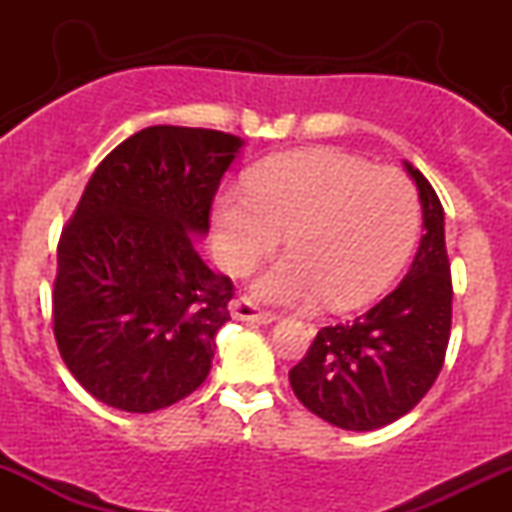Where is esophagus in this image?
<instances>
[{
  "label": "esophagus",
  "mask_w": 512,
  "mask_h": 512,
  "mask_svg": "<svg viewBox=\"0 0 512 512\" xmlns=\"http://www.w3.org/2000/svg\"><path fill=\"white\" fill-rule=\"evenodd\" d=\"M228 310H231V315L236 320H248L255 322V325H272L276 320L272 313H264L257 305H252L248 298H236V301H231V305H228Z\"/></svg>",
  "instance_id": "obj_1"
}]
</instances>
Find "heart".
Here are the masks:
<instances>
[{
    "label": "heart",
    "instance_id": "b5f03b06",
    "mask_svg": "<svg viewBox=\"0 0 512 512\" xmlns=\"http://www.w3.org/2000/svg\"><path fill=\"white\" fill-rule=\"evenodd\" d=\"M219 262L248 274L286 233V250L255 281L276 305L354 308L378 296L407 262L419 236V199L402 173L373 168L334 149L269 158L245 192L228 190L214 204Z\"/></svg>",
    "mask_w": 512,
    "mask_h": 512
}]
</instances>
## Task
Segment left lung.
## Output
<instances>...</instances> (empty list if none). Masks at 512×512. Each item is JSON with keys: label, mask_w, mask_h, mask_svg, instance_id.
I'll use <instances>...</instances> for the list:
<instances>
[{"label": "left lung", "mask_w": 512, "mask_h": 512, "mask_svg": "<svg viewBox=\"0 0 512 512\" xmlns=\"http://www.w3.org/2000/svg\"><path fill=\"white\" fill-rule=\"evenodd\" d=\"M424 236L407 276L380 303L344 325L322 327L289 370L305 409L344 431H375L402 419L436 383L452 322L445 214L436 190L409 161Z\"/></svg>", "instance_id": "1"}]
</instances>
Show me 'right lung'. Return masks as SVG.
<instances>
[{
  "mask_svg": "<svg viewBox=\"0 0 512 512\" xmlns=\"http://www.w3.org/2000/svg\"><path fill=\"white\" fill-rule=\"evenodd\" d=\"M243 139L156 125L103 158L57 245V349L88 395L151 414L207 380L233 284L195 248Z\"/></svg>",
  "mask_w": 512,
  "mask_h": 512,
  "instance_id": "obj_1",
  "label": "right lung"
}]
</instances>
